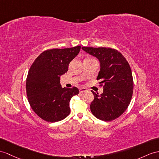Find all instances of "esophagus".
Returning <instances> with one entry per match:
<instances>
[{
	"label": "esophagus",
	"instance_id": "esophagus-1",
	"mask_svg": "<svg viewBox=\"0 0 159 159\" xmlns=\"http://www.w3.org/2000/svg\"><path fill=\"white\" fill-rule=\"evenodd\" d=\"M79 90H80V93H83V92H86V91H87V89L84 88H80Z\"/></svg>",
	"mask_w": 159,
	"mask_h": 159
}]
</instances>
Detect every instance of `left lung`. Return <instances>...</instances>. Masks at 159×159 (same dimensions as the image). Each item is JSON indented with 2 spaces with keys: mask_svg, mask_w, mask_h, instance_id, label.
<instances>
[{
  "mask_svg": "<svg viewBox=\"0 0 159 159\" xmlns=\"http://www.w3.org/2000/svg\"><path fill=\"white\" fill-rule=\"evenodd\" d=\"M97 58L100 69L97 80L103 86V93L94 96L90 110L96 118L111 121L118 118L127 109L133 94L132 73L128 62L118 50L105 47L82 48Z\"/></svg>",
  "mask_w": 159,
  "mask_h": 159,
  "instance_id": "obj_1",
  "label": "left lung"
}]
</instances>
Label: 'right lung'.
Here are the masks:
<instances>
[{
  "label": "right lung",
  "instance_id": "add662e5",
  "mask_svg": "<svg viewBox=\"0 0 159 159\" xmlns=\"http://www.w3.org/2000/svg\"><path fill=\"white\" fill-rule=\"evenodd\" d=\"M80 46L45 50L34 61L26 79L28 102L38 117L57 122L70 113L69 102L79 94L78 88L61 87L60 76L68 71L70 62L78 55Z\"/></svg>",
  "mask_w": 159,
  "mask_h": 159
}]
</instances>
